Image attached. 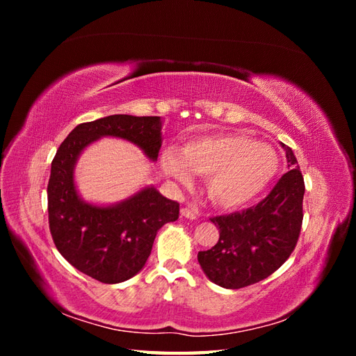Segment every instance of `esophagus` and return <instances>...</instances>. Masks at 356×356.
I'll return each mask as SVG.
<instances>
[{
  "instance_id": "34e87169",
  "label": "esophagus",
  "mask_w": 356,
  "mask_h": 356,
  "mask_svg": "<svg viewBox=\"0 0 356 356\" xmlns=\"http://www.w3.org/2000/svg\"><path fill=\"white\" fill-rule=\"evenodd\" d=\"M181 215L184 218H188V220H195L196 218V212L193 211V209H190V208H182L181 209Z\"/></svg>"
}]
</instances>
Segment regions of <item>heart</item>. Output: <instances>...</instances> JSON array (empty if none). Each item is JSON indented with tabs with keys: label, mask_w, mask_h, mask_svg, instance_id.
Returning a JSON list of instances; mask_svg holds the SVG:
<instances>
[{
	"label": "heart",
	"mask_w": 356,
	"mask_h": 356,
	"mask_svg": "<svg viewBox=\"0 0 356 356\" xmlns=\"http://www.w3.org/2000/svg\"><path fill=\"white\" fill-rule=\"evenodd\" d=\"M165 174L181 184L190 170L207 178V193L215 207L239 209L260 197L272 184L279 157L275 148L238 134L208 135L187 141L179 154L168 148L160 156Z\"/></svg>",
	"instance_id": "obj_1"
}]
</instances>
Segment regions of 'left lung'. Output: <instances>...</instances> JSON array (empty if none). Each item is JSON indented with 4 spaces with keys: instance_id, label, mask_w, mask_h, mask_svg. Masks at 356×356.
Segmentation results:
<instances>
[{
    "instance_id": "left-lung-1",
    "label": "left lung",
    "mask_w": 356,
    "mask_h": 356,
    "mask_svg": "<svg viewBox=\"0 0 356 356\" xmlns=\"http://www.w3.org/2000/svg\"><path fill=\"white\" fill-rule=\"evenodd\" d=\"M288 168L260 203L211 221L220 229L217 245L200 251L203 273L222 288L238 289L263 281L294 251L303 222L305 179L293 149L282 144Z\"/></svg>"
}]
</instances>
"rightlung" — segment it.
Segmentation results:
<instances>
[{
	"mask_svg": "<svg viewBox=\"0 0 356 356\" xmlns=\"http://www.w3.org/2000/svg\"><path fill=\"white\" fill-rule=\"evenodd\" d=\"M104 136L120 138L156 161L161 147V118L114 114L72 129L51 161L47 186L49 225L65 260L102 284H118L145 266L157 232L178 220L179 203L145 187L108 207L84 202L74 168L86 147Z\"/></svg>",
	"mask_w": 356,
	"mask_h": 356,
	"instance_id": "obj_1",
	"label": "right lung"
}]
</instances>
